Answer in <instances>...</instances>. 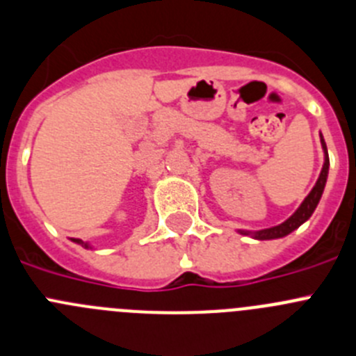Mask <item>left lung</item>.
Wrapping results in <instances>:
<instances>
[{"label": "left lung", "mask_w": 356, "mask_h": 356, "mask_svg": "<svg viewBox=\"0 0 356 356\" xmlns=\"http://www.w3.org/2000/svg\"><path fill=\"white\" fill-rule=\"evenodd\" d=\"M321 145H323V149H325V165H323V168H321V174H320V177H318L316 186H314L313 191L307 195V198L302 202V205L297 209V212H295L291 218H288L284 223L279 225V227H272V228H267V230L253 232V234H251V232L241 230L242 235H253V237L258 238V241L284 237V235L291 234L295 228H298L302 223H304V221H307V219L311 218V214H313L314 209H316L318 202H320L321 193H323L325 182H327V175H328V154H327V145H325L323 138H321Z\"/></svg>", "instance_id": "obj_1"}]
</instances>
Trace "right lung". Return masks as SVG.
<instances>
[{
	"label": "right lung",
	"mask_w": 356,
	"mask_h": 356,
	"mask_svg": "<svg viewBox=\"0 0 356 356\" xmlns=\"http://www.w3.org/2000/svg\"><path fill=\"white\" fill-rule=\"evenodd\" d=\"M73 241H75V242H81V241H79V238H73ZM81 244H82V242H81ZM82 245H84V248H88V244H82Z\"/></svg>",
	"instance_id": "right-lung-1"
}]
</instances>
